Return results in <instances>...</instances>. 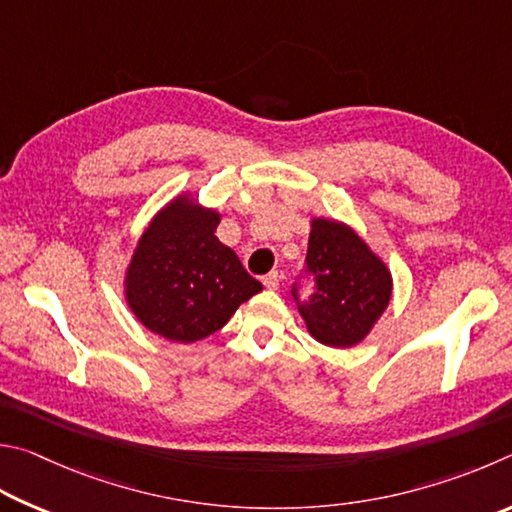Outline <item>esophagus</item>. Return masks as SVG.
<instances>
[{"label": "esophagus", "mask_w": 512, "mask_h": 512, "mask_svg": "<svg viewBox=\"0 0 512 512\" xmlns=\"http://www.w3.org/2000/svg\"><path fill=\"white\" fill-rule=\"evenodd\" d=\"M263 283H265L267 290H276V288H279V285H281V274H279V272H270V274H267L265 279H263Z\"/></svg>", "instance_id": "esophagus-1"}]
</instances>
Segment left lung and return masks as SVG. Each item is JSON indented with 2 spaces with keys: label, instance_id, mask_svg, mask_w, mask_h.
Returning <instances> with one entry per match:
<instances>
[{
  "label": "left lung",
  "instance_id": "8db88e82",
  "mask_svg": "<svg viewBox=\"0 0 512 512\" xmlns=\"http://www.w3.org/2000/svg\"><path fill=\"white\" fill-rule=\"evenodd\" d=\"M306 270L315 281L308 301L292 297L310 335L333 348H351L371 333L391 301V272L371 247L344 222L315 218L310 222Z\"/></svg>",
  "mask_w": 512,
  "mask_h": 512
}]
</instances>
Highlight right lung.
<instances>
[{
    "label": "right lung",
    "mask_w": 512,
    "mask_h": 512,
    "mask_svg": "<svg viewBox=\"0 0 512 512\" xmlns=\"http://www.w3.org/2000/svg\"><path fill=\"white\" fill-rule=\"evenodd\" d=\"M218 224V211L177 195L139 238L125 272V301L155 335L197 342L263 290L233 249L215 238Z\"/></svg>",
    "instance_id": "add662e5"
}]
</instances>
